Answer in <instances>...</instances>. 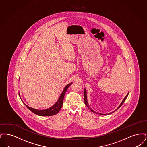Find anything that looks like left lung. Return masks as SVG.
<instances>
[{
	"label": "left lung",
	"instance_id": "obj_1",
	"mask_svg": "<svg viewBox=\"0 0 147 147\" xmlns=\"http://www.w3.org/2000/svg\"><path fill=\"white\" fill-rule=\"evenodd\" d=\"M128 94H129V92H128V94H127V95H126V96H125V98H124V99L122 100V102L121 103V104L119 105V107H118V108L115 110V111H116L117 109H119V108L122 105V104L124 103V102H125V101L126 100V98H127V96H128ZM84 103H85V104L86 105V106L91 110L92 112H94V113H98V112H95V111H94L93 110H92V109H91V107L89 106V105H88V101H87V95H86V89H84ZM112 112H111V113H110V114H111V113H113ZM100 115H107V114H103V113H99ZM108 115H109V113H108Z\"/></svg>",
	"mask_w": 147,
	"mask_h": 147
}]
</instances>
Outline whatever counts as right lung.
Returning a JSON list of instances; mask_svg holds the SVG:
<instances>
[{"mask_svg": "<svg viewBox=\"0 0 147 147\" xmlns=\"http://www.w3.org/2000/svg\"><path fill=\"white\" fill-rule=\"evenodd\" d=\"M72 84V83H69V84L67 85L65 88H64L62 94H61V96H59V98H58V101L56 102L55 105H53L52 106L50 107L47 109H45V110H37V109H35L34 108H32L31 107H29L28 105H26L25 103L24 105H25L28 109H29L31 111L34 112L35 114L39 115V116H52V115H55L57 114L58 112L60 111V110L61 109L63 103V99H64V96L65 95V93L66 91L67 90L68 88H69V86H70L71 84ZM19 95L20 96V94L19 92Z\"/></svg>", "mask_w": 147, "mask_h": 147, "instance_id": "obj_1", "label": "right lung"}]
</instances>
